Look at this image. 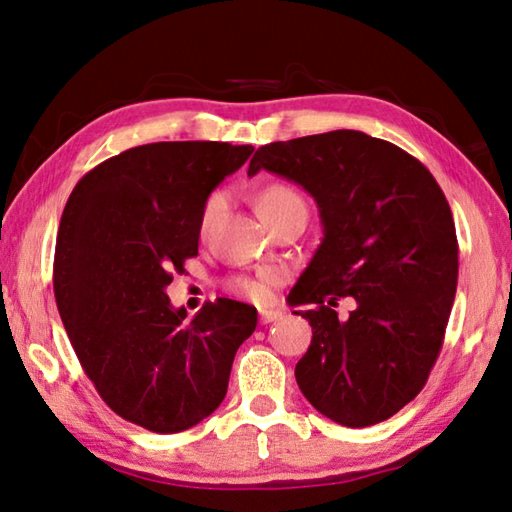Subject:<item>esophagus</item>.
<instances>
[{"label": "esophagus", "mask_w": 512, "mask_h": 512, "mask_svg": "<svg viewBox=\"0 0 512 512\" xmlns=\"http://www.w3.org/2000/svg\"><path fill=\"white\" fill-rule=\"evenodd\" d=\"M283 318V311H274V309H263L260 311V325H269V322Z\"/></svg>", "instance_id": "esophagus-1"}]
</instances>
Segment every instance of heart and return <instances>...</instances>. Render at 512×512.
Segmentation results:
<instances>
[{"mask_svg":"<svg viewBox=\"0 0 512 512\" xmlns=\"http://www.w3.org/2000/svg\"><path fill=\"white\" fill-rule=\"evenodd\" d=\"M223 207H225V192L216 190L205 198V203L201 207V216H198V229H201V234H205L207 229L214 225L218 214L223 212ZM296 210L307 212L305 198H302L294 190V187L287 183H269L258 194V212L269 225L274 223L276 218L285 216L289 212H296ZM283 278H285V274L280 269H267L265 274L258 278H249V276L234 278L232 289L238 296L249 298L254 302H263L269 298L271 287L283 283Z\"/></svg>","mask_w":512,"mask_h":512,"instance_id":"heart-1","label":"heart"}]
</instances>
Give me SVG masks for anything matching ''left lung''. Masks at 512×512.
<instances>
[{"label": "left lung", "instance_id": "1", "mask_svg": "<svg viewBox=\"0 0 512 512\" xmlns=\"http://www.w3.org/2000/svg\"><path fill=\"white\" fill-rule=\"evenodd\" d=\"M274 172L316 198L320 247L291 291L314 338L296 364L302 395L362 429L424 389L457 289V236L442 187L389 141L333 130L258 148L247 174ZM357 309L338 321L337 300Z\"/></svg>", "mask_w": 512, "mask_h": 512}]
</instances>
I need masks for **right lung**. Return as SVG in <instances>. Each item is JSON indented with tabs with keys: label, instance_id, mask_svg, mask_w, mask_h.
<instances>
[{
	"label": "right lung",
	"instance_id": "1",
	"mask_svg": "<svg viewBox=\"0 0 512 512\" xmlns=\"http://www.w3.org/2000/svg\"><path fill=\"white\" fill-rule=\"evenodd\" d=\"M254 152L161 141L99 163L61 214L52 285L61 322L101 400L152 433H181L218 409L256 307L218 298L185 320L165 287L198 254L205 198Z\"/></svg>",
	"mask_w": 512,
	"mask_h": 512
}]
</instances>
